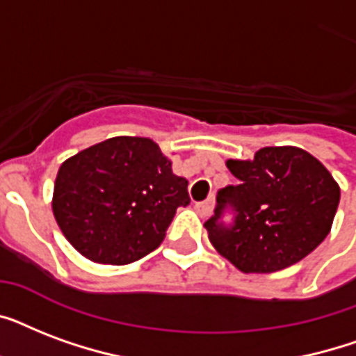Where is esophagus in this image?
I'll list each match as a JSON object with an SVG mask.
<instances>
[{
  "instance_id": "1",
  "label": "esophagus",
  "mask_w": 356,
  "mask_h": 356,
  "mask_svg": "<svg viewBox=\"0 0 356 356\" xmlns=\"http://www.w3.org/2000/svg\"><path fill=\"white\" fill-rule=\"evenodd\" d=\"M212 209H214V200H205V201H200V203H195V211L200 214L201 218H209L212 214Z\"/></svg>"
}]
</instances>
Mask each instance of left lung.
<instances>
[{
	"label": "left lung",
	"mask_w": 356,
	"mask_h": 356,
	"mask_svg": "<svg viewBox=\"0 0 356 356\" xmlns=\"http://www.w3.org/2000/svg\"><path fill=\"white\" fill-rule=\"evenodd\" d=\"M225 166L240 181L220 190L216 214L205 223L218 253L243 273H273L312 253L331 233L340 186L309 151L262 147ZM237 211L233 228L219 223L222 205Z\"/></svg>",
	"instance_id": "1"
}]
</instances>
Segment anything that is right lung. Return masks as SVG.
<instances>
[{
	"label": "right lung",
	"mask_w": 356,
	"mask_h": 356,
	"mask_svg": "<svg viewBox=\"0 0 356 356\" xmlns=\"http://www.w3.org/2000/svg\"><path fill=\"white\" fill-rule=\"evenodd\" d=\"M188 181L172 172L159 144L114 136L60 164L51 209L72 245L97 264H131L164 240Z\"/></svg>",
	"instance_id": "add662e5"
}]
</instances>
